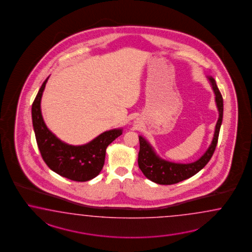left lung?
<instances>
[{
	"instance_id": "left-lung-1",
	"label": "left lung",
	"mask_w": 252,
	"mask_h": 252,
	"mask_svg": "<svg viewBox=\"0 0 252 252\" xmlns=\"http://www.w3.org/2000/svg\"><path fill=\"white\" fill-rule=\"evenodd\" d=\"M215 94V101L218 110V120L216 125L212 142L203 156L190 163H176L161 158L156 153L154 148L143 136H139L140 150L138 152V167L144 175L151 182L162 185L178 184L182 181L195 175L210 160L218 144L219 131L223 120V97L221 95L215 79L206 76Z\"/></svg>"
}]
</instances>
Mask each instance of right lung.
Listing matches in <instances>:
<instances>
[{"label":"right lung","mask_w":252,"mask_h":252,"mask_svg":"<svg viewBox=\"0 0 252 252\" xmlns=\"http://www.w3.org/2000/svg\"><path fill=\"white\" fill-rule=\"evenodd\" d=\"M48 78L43 82L32 104L34 135L44 161L62 177L76 182H87L102 170L106 149L123 133L122 128L108 130L87 144L73 146L65 143L48 129L41 113V98Z\"/></svg>","instance_id":"obj_1"}]
</instances>
